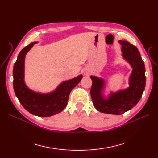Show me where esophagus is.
I'll return each instance as SVG.
<instances>
[{"label":"esophagus","mask_w":158,"mask_h":158,"mask_svg":"<svg viewBox=\"0 0 158 158\" xmlns=\"http://www.w3.org/2000/svg\"><path fill=\"white\" fill-rule=\"evenodd\" d=\"M84 74L88 76V75H89V73H88V72H87V71H85V72H84Z\"/></svg>","instance_id":"esophagus-1"}]
</instances>
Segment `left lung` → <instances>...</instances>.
<instances>
[{
  "label": "left lung",
  "instance_id": "left-lung-1",
  "mask_svg": "<svg viewBox=\"0 0 158 158\" xmlns=\"http://www.w3.org/2000/svg\"><path fill=\"white\" fill-rule=\"evenodd\" d=\"M122 56L132 69L129 76V86L125 89L104 95L106 81L102 78L90 76L92 85L90 94L94 107L99 111L121 114L135 107L140 101L146 85L145 66L137 47L127 41L119 40Z\"/></svg>",
  "mask_w": 158,
  "mask_h": 158
}]
</instances>
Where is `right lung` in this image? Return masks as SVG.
Masks as SVG:
<instances>
[{
    "mask_svg": "<svg viewBox=\"0 0 158 158\" xmlns=\"http://www.w3.org/2000/svg\"><path fill=\"white\" fill-rule=\"evenodd\" d=\"M36 44L37 41L31 43L19 53L13 69V86L16 97L28 112L41 117H51L60 113L66 107L70 92L80 82L82 75L63 81L48 93L37 92L30 89L24 80L25 58Z\"/></svg>",
    "mask_w": 158,
    "mask_h": 158,
    "instance_id": "add662e5",
    "label": "right lung"
}]
</instances>
